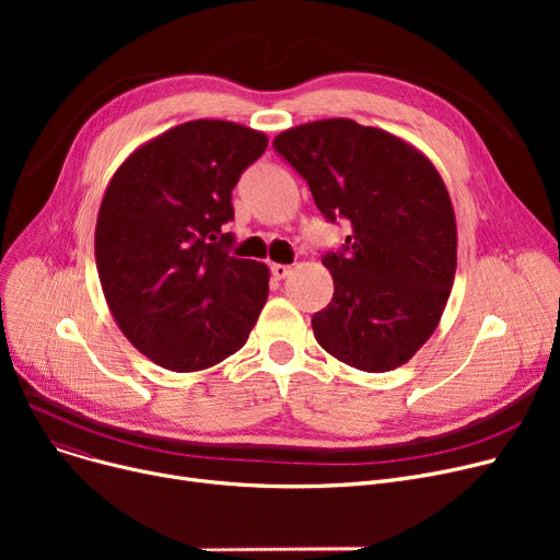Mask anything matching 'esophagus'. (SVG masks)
<instances>
[{"instance_id":"34e87169","label":"esophagus","mask_w":560,"mask_h":560,"mask_svg":"<svg viewBox=\"0 0 560 560\" xmlns=\"http://www.w3.org/2000/svg\"><path fill=\"white\" fill-rule=\"evenodd\" d=\"M290 272H292V270H290V265H283V262H275V265H272V275H275V279H285Z\"/></svg>"}]
</instances>
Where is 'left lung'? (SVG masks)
Masks as SVG:
<instances>
[{"label":"left lung","instance_id":"8db88e82","mask_svg":"<svg viewBox=\"0 0 560 560\" xmlns=\"http://www.w3.org/2000/svg\"><path fill=\"white\" fill-rule=\"evenodd\" d=\"M327 220L345 218V252L322 258L334 298L313 315L315 340L363 372L416 357L447 306L456 275V215L443 176L410 142L347 117L275 138Z\"/></svg>","mask_w":560,"mask_h":560}]
</instances>
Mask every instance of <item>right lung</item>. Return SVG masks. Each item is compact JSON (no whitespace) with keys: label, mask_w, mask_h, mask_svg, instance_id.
Masks as SVG:
<instances>
[{"label":"right lung","mask_w":560,"mask_h":560,"mask_svg":"<svg viewBox=\"0 0 560 560\" xmlns=\"http://www.w3.org/2000/svg\"><path fill=\"white\" fill-rule=\"evenodd\" d=\"M265 147L262 131L192 120L142 142L110 176L95 226L100 283L115 325L165 370L222 363L268 302V265L231 256L222 233L231 190Z\"/></svg>","instance_id":"right-lung-1"}]
</instances>
